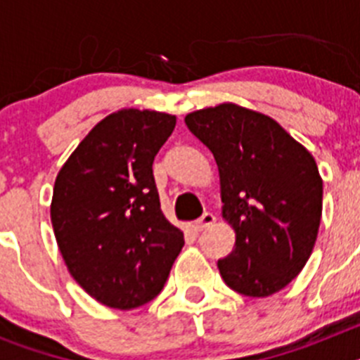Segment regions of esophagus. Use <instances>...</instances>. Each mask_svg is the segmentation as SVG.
I'll use <instances>...</instances> for the list:
<instances>
[{
  "label": "esophagus",
  "instance_id": "1",
  "mask_svg": "<svg viewBox=\"0 0 360 360\" xmlns=\"http://www.w3.org/2000/svg\"><path fill=\"white\" fill-rule=\"evenodd\" d=\"M214 221H216L214 214H211V212H205V214H203L202 218H200L198 221L195 224V229L196 231H205V229L212 227V225H214Z\"/></svg>",
  "mask_w": 360,
  "mask_h": 360
}]
</instances>
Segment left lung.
I'll return each instance as SVG.
<instances>
[{
  "instance_id": "obj_1",
  "label": "left lung",
  "mask_w": 360,
  "mask_h": 360,
  "mask_svg": "<svg viewBox=\"0 0 360 360\" xmlns=\"http://www.w3.org/2000/svg\"><path fill=\"white\" fill-rule=\"evenodd\" d=\"M211 149L219 173L221 216L236 232L218 259L227 287L269 297L303 270L319 232L323 178L304 146L259 111L232 103L186 115Z\"/></svg>"
}]
</instances>
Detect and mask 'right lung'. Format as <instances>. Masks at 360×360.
Returning <instances> with one entry per match:
<instances>
[{
	"label": "right lung",
	"mask_w": 360,
	"mask_h": 360,
	"mask_svg": "<svg viewBox=\"0 0 360 360\" xmlns=\"http://www.w3.org/2000/svg\"><path fill=\"white\" fill-rule=\"evenodd\" d=\"M176 117L124 108L95 124L53 186L50 218L72 278L117 310L149 303L164 288L184 232L162 214L153 160Z\"/></svg>",
	"instance_id": "1"
}]
</instances>
